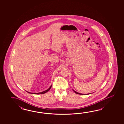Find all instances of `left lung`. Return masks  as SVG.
I'll use <instances>...</instances> for the list:
<instances>
[{"label": "left lung", "mask_w": 124, "mask_h": 124, "mask_svg": "<svg viewBox=\"0 0 124 124\" xmlns=\"http://www.w3.org/2000/svg\"><path fill=\"white\" fill-rule=\"evenodd\" d=\"M73 91H74V92L75 93H77V94H80V95H85V94H82V93H78L76 91H74V90H73ZM88 94H89V93H88Z\"/></svg>", "instance_id": "left-lung-1"}]
</instances>
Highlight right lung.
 Returning <instances> with one entry per match:
<instances>
[{
    "label": "right lung",
    "instance_id": "1",
    "mask_svg": "<svg viewBox=\"0 0 124 124\" xmlns=\"http://www.w3.org/2000/svg\"><path fill=\"white\" fill-rule=\"evenodd\" d=\"M51 86H52V85H51L50 87V88H48L47 90H45L44 91H43L42 92L38 93H32L29 92H27V91H26V92L27 93H32V94H43V93H46L47 92H48L49 90H50Z\"/></svg>",
    "mask_w": 124,
    "mask_h": 124
}]
</instances>
